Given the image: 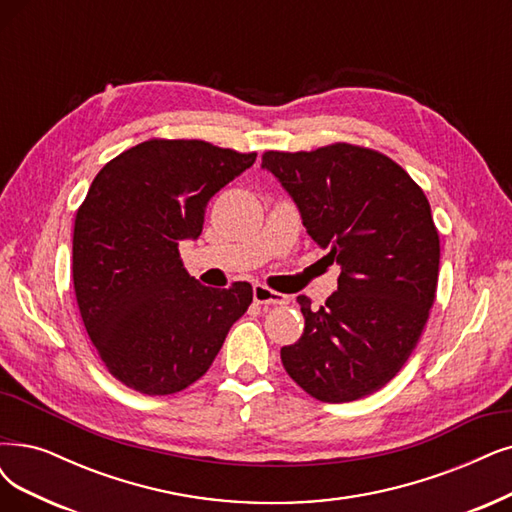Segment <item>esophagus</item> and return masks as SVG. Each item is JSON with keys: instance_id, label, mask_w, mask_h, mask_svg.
<instances>
[{"instance_id": "34e87169", "label": "esophagus", "mask_w": 512, "mask_h": 512, "mask_svg": "<svg viewBox=\"0 0 512 512\" xmlns=\"http://www.w3.org/2000/svg\"><path fill=\"white\" fill-rule=\"evenodd\" d=\"M253 299L261 306H282V304H289V295H282L276 293L272 289H268L266 285H255L253 287Z\"/></svg>"}]
</instances>
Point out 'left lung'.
<instances>
[{"instance_id": "1", "label": "left lung", "mask_w": 512, "mask_h": 512, "mask_svg": "<svg viewBox=\"0 0 512 512\" xmlns=\"http://www.w3.org/2000/svg\"><path fill=\"white\" fill-rule=\"evenodd\" d=\"M261 168L342 270L325 306L297 297L306 327L282 365L318 401L363 399L401 371L428 320L441 259L430 204L399 164L348 143L266 151Z\"/></svg>"}]
</instances>
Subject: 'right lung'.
<instances>
[{
	"mask_svg": "<svg viewBox=\"0 0 512 512\" xmlns=\"http://www.w3.org/2000/svg\"><path fill=\"white\" fill-rule=\"evenodd\" d=\"M257 154L204 141H145L103 166L73 227V287L109 373L143 394H173L213 365L253 301L249 282L204 287L179 242L198 240L206 204Z\"/></svg>",
	"mask_w": 512,
	"mask_h": 512,
	"instance_id": "add662e5",
	"label": "right lung"
}]
</instances>
